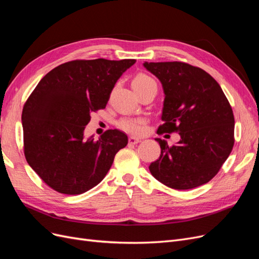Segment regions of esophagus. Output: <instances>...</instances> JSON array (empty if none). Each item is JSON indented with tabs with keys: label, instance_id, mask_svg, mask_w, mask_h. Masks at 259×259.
Returning a JSON list of instances; mask_svg holds the SVG:
<instances>
[{
	"label": "esophagus",
	"instance_id": "34e87169",
	"mask_svg": "<svg viewBox=\"0 0 259 259\" xmlns=\"http://www.w3.org/2000/svg\"><path fill=\"white\" fill-rule=\"evenodd\" d=\"M140 142H141V140L136 138V137H130L129 138V143L130 144H138V143H140Z\"/></svg>",
	"mask_w": 259,
	"mask_h": 259
}]
</instances>
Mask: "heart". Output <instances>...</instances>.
<instances>
[{
    "label": "heart",
    "mask_w": 259,
    "mask_h": 259,
    "mask_svg": "<svg viewBox=\"0 0 259 259\" xmlns=\"http://www.w3.org/2000/svg\"><path fill=\"white\" fill-rule=\"evenodd\" d=\"M152 85H156L155 80L145 74H138L132 80V88L135 90L145 89ZM118 126L123 131L131 135L140 136L143 135L145 131V120L142 118H122L119 120Z\"/></svg>",
    "instance_id": "heart-1"
}]
</instances>
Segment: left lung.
<instances>
[{
	"mask_svg": "<svg viewBox=\"0 0 259 259\" xmlns=\"http://www.w3.org/2000/svg\"><path fill=\"white\" fill-rule=\"evenodd\" d=\"M160 80L164 101L158 133L177 131L173 146L156 138L161 153L148 166L153 177L173 189H191L212 180L230 155L235 117L219 82L184 62H144Z\"/></svg>",
	"mask_w": 259,
	"mask_h": 259,
	"instance_id": "obj_1",
	"label": "left lung"
}]
</instances>
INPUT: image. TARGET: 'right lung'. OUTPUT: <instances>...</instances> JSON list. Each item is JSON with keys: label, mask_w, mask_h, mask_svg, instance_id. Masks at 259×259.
<instances>
[{"label": "right lung", "mask_w": 259, "mask_h": 259, "mask_svg": "<svg viewBox=\"0 0 259 259\" xmlns=\"http://www.w3.org/2000/svg\"><path fill=\"white\" fill-rule=\"evenodd\" d=\"M123 60H74L58 65L39 80L23 106L24 156L31 168L58 193L79 195L101 182L114 157L128 144L117 129L95 140L84 131L91 113L106 106L123 72Z\"/></svg>", "instance_id": "obj_1"}]
</instances>
